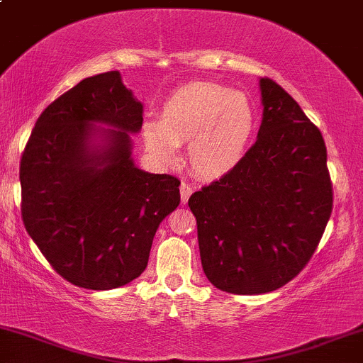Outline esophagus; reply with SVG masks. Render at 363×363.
Returning a JSON list of instances; mask_svg holds the SVG:
<instances>
[{
  "instance_id": "esophagus-1",
  "label": "esophagus",
  "mask_w": 363,
  "mask_h": 363,
  "mask_svg": "<svg viewBox=\"0 0 363 363\" xmlns=\"http://www.w3.org/2000/svg\"><path fill=\"white\" fill-rule=\"evenodd\" d=\"M193 191H194V187L191 186L189 182H186V181L181 182V199H182V203H186L187 199H189V196L193 194Z\"/></svg>"
}]
</instances>
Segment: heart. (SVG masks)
Here are the masks:
<instances>
[{
    "instance_id": "1",
    "label": "heart",
    "mask_w": 363,
    "mask_h": 363,
    "mask_svg": "<svg viewBox=\"0 0 363 363\" xmlns=\"http://www.w3.org/2000/svg\"><path fill=\"white\" fill-rule=\"evenodd\" d=\"M257 129V111L242 91L211 82H194L169 95L160 121L143 126L147 147L164 162H174L179 143L189 141L187 158L199 176L222 177L244 157Z\"/></svg>"
}]
</instances>
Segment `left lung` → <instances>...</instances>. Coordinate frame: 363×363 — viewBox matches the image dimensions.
<instances>
[{
  "instance_id": "1",
  "label": "left lung",
  "mask_w": 363,
  "mask_h": 363,
  "mask_svg": "<svg viewBox=\"0 0 363 363\" xmlns=\"http://www.w3.org/2000/svg\"><path fill=\"white\" fill-rule=\"evenodd\" d=\"M256 143L232 172L191 194L203 272L216 289L286 285L318 249L333 210L323 135L272 78H261Z\"/></svg>"
}]
</instances>
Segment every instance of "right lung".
Listing matches in <instances>:
<instances>
[{"label":"right lung","mask_w":363,"mask_h":363,"mask_svg":"<svg viewBox=\"0 0 363 363\" xmlns=\"http://www.w3.org/2000/svg\"><path fill=\"white\" fill-rule=\"evenodd\" d=\"M141 124V102L119 72H107L49 104L25 145L23 225L56 273L82 289L111 290L138 278L158 225L181 203L177 177L133 162L129 133Z\"/></svg>","instance_id":"right-lung-1"}]
</instances>
